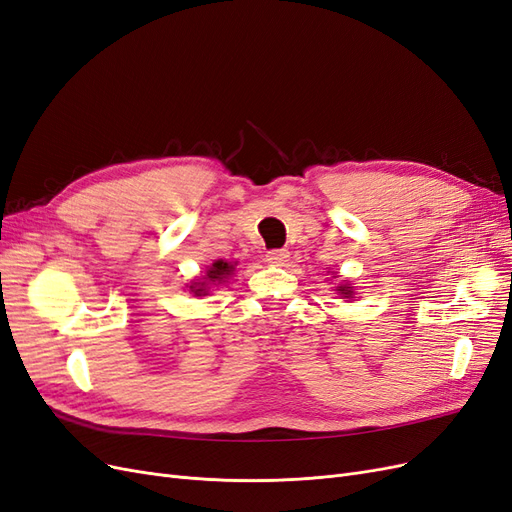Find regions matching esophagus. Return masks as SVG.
<instances>
[{
	"instance_id": "34e87169",
	"label": "esophagus",
	"mask_w": 512,
	"mask_h": 512,
	"mask_svg": "<svg viewBox=\"0 0 512 512\" xmlns=\"http://www.w3.org/2000/svg\"><path fill=\"white\" fill-rule=\"evenodd\" d=\"M288 258H290L288 250H271V252H267V262L277 264V267H279V264H286Z\"/></svg>"
}]
</instances>
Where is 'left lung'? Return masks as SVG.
Wrapping results in <instances>:
<instances>
[{
  "label": "left lung",
  "mask_w": 512,
  "mask_h": 512,
  "mask_svg": "<svg viewBox=\"0 0 512 512\" xmlns=\"http://www.w3.org/2000/svg\"><path fill=\"white\" fill-rule=\"evenodd\" d=\"M337 292H339L343 298H354V290H351V284H339V286H337Z\"/></svg>",
  "instance_id": "1"
}]
</instances>
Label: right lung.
<instances>
[{
	"label": "right lung",
	"instance_id": "obj_1",
	"mask_svg": "<svg viewBox=\"0 0 512 512\" xmlns=\"http://www.w3.org/2000/svg\"><path fill=\"white\" fill-rule=\"evenodd\" d=\"M235 273V264L226 262V260H216L211 267H207V273L203 277V281H195V284L190 286V290L195 292L197 296H205L209 290V284H226V279Z\"/></svg>",
	"mask_w": 512,
	"mask_h": 512
}]
</instances>
